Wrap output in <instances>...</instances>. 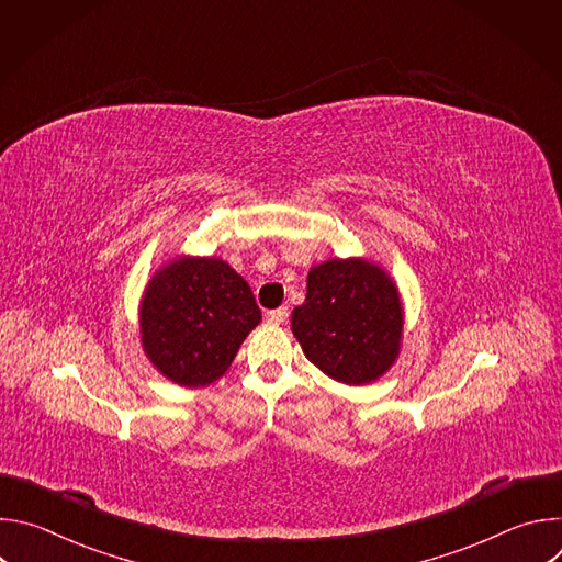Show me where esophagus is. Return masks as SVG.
<instances>
[{
	"instance_id": "obj_1",
	"label": "esophagus",
	"mask_w": 562,
	"mask_h": 562,
	"mask_svg": "<svg viewBox=\"0 0 562 562\" xmlns=\"http://www.w3.org/2000/svg\"><path fill=\"white\" fill-rule=\"evenodd\" d=\"M267 319H269V323H273V325H284L286 319H289V308L286 306L273 308V311L267 313Z\"/></svg>"
}]
</instances>
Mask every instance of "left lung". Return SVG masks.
I'll use <instances>...</instances> for the list:
<instances>
[{
  "label": "left lung",
  "instance_id": "8db88e82",
  "mask_svg": "<svg viewBox=\"0 0 562 562\" xmlns=\"http://www.w3.org/2000/svg\"><path fill=\"white\" fill-rule=\"evenodd\" d=\"M291 329L304 356L345 384L382 375L397 356L403 306L393 282L364 260H329L308 271Z\"/></svg>",
  "mask_w": 562,
  "mask_h": 562
}]
</instances>
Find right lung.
<instances>
[{"label": "right lung", "instance_id": "right-lung-1", "mask_svg": "<svg viewBox=\"0 0 562 562\" xmlns=\"http://www.w3.org/2000/svg\"><path fill=\"white\" fill-rule=\"evenodd\" d=\"M260 319L245 278L213 258H182L159 271L139 308L146 356L184 386L220 378Z\"/></svg>", "mask_w": 562, "mask_h": 562}]
</instances>
